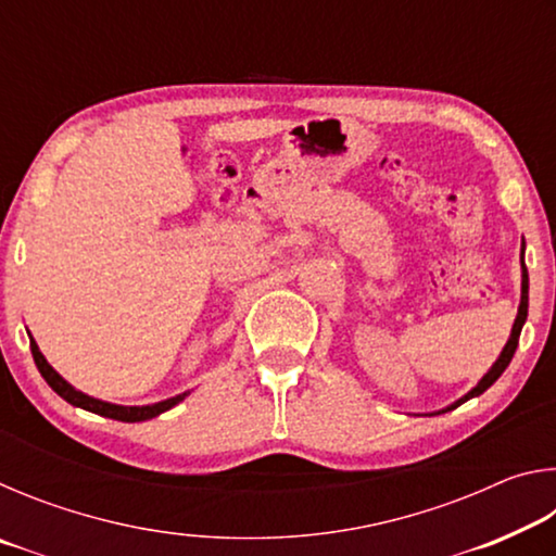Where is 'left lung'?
I'll return each instance as SVG.
<instances>
[{"label":"left lung","mask_w":556,"mask_h":556,"mask_svg":"<svg viewBox=\"0 0 556 556\" xmlns=\"http://www.w3.org/2000/svg\"><path fill=\"white\" fill-rule=\"evenodd\" d=\"M527 291H530V277H527V267H525V255H522V294H520V306H517V316H515V324H513V331H510V338H507L505 348L501 351V355H497V361L491 365V370H488L481 380H478V384L473 390H468L464 397L456 400L454 404H448L446 409H439V412H448L458 407V404H464L466 400L470 397H478V394H483L491 384L501 378V375L505 372L507 365H510L513 355L517 351V341H520V333H522V326L527 321V301H530V296H527Z\"/></svg>","instance_id":"obj_1"}]
</instances>
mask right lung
Listing matches in <instances>:
<instances>
[{"label": "right lung", "instance_id": "1", "mask_svg": "<svg viewBox=\"0 0 556 556\" xmlns=\"http://www.w3.org/2000/svg\"><path fill=\"white\" fill-rule=\"evenodd\" d=\"M29 341H31V355H34V363L39 372L43 375V380L51 384V390L55 394H61L65 402H71L73 407H80V409H88L92 414H100V417H110V419H117V421H147V419H154L159 414H164L166 409L176 407L178 402H184L188 394L191 392H181L176 394V397H168L162 402H154V404H137V407H127V404H112L105 400H98V397H90V394L75 390L68 380H63L59 372L51 368V363L46 361L43 353L39 351V345L29 333Z\"/></svg>", "mask_w": 556, "mask_h": 556}]
</instances>
